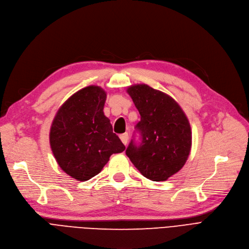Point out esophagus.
Here are the masks:
<instances>
[{"instance_id": "obj_1", "label": "esophagus", "mask_w": 249, "mask_h": 249, "mask_svg": "<svg viewBox=\"0 0 249 249\" xmlns=\"http://www.w3.org/2000/svg\"><path fill=\"white\" fill-rule=\"evenodd\" d=\"M119 138H121L122 142H123L124 145H126V143H127V140H128V135H127V133L122 134L121 136H119Z\"/></svg>"}]
</instances>
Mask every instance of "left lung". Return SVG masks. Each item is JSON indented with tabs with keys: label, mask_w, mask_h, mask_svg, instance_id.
<instances>
[{
	"label": "left lung",
	"mask_w": 249,
	"mask_h": 249,
	"mask_svg": "<svg viewBox=\"0 0 249 249\" xmlns=\"http://www.w3.org/2000/svg\"><path fill=\"white\" fill-rule=\"evenodd\" d=\"M126 92L141 115L136 128L142 142L136 145L132 141L125 154L145 178L166 181L181 170L190 154V124L181 106L161 91L138 84Z\"/></svg>",
	"instance_id": "8db88e82"
}]
</instances>
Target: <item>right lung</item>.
Instances as JSON below:
<instances>
[{
  "instance_id": "1",
  "label": "right lung",
  "mask_w": 249,
  "mask_h": 249,
  "mask_svg": "<svg viewBox=\"0 0 249 249\" xmlns=\"http://www.w3.org/2000/svg\"><path fill=\"white\" fill-rule=\"evenodd\" d=\"M106 92L89 86L74 93L58 109L50 130V145L61 170L77 181L102 171L113 153L125 147L113 132L103 108Z\"/></svg>"
}]
</instances>
